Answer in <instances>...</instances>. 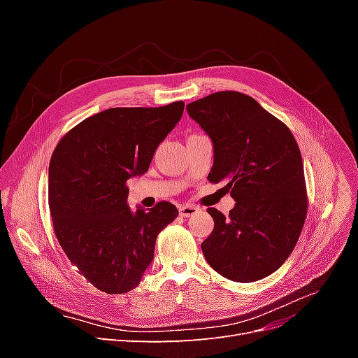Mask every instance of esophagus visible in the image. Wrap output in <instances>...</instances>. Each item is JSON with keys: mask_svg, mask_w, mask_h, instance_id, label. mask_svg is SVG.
<instances>
[{"mask_svg": "<svg viewBox=\"0 0 358 358\" xmlns=\"http://www.w3.org/2000/svg\"><path fill=\"white\" fill-rule=\"evenodd\" d=\"M199 210L200 209L196 204H183L179 208V213H180V216H183V218H188V216L196 215Z\"/></svg>", "mask_w": 358, "mask_h": 358, "instance_id": "esophagus-1", "label": "esophagus"}]
</instances>
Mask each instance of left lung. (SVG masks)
<instances>
[{
    "label": "left lung",
    "mask_w": 358,
    "mask_h": 358,
    "mask_svg": "<svg viewBox=\"0 0 358 358\" xmlns=\"http://www.w3.org/2000/svg\"><path fill=\"white\" fill-rule=\"evenodd\" d=\"M213 145L208 179L236 204L209 208L215 227L201 243L213 270L236 282L263 279L285 263L305 224L308 197L300 149L288 127L252 96L215 92L187 106Z\"/></svg>",
    "instance_id": "left-lung-1"
}]
</instances>
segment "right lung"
<instances>
[{"label": "right lung", "mask_w": 358, "mask_h": 358, "mask_svg": "<svg viewBox=\"0 0 358 358\" xmlns=\"http://www.w3.org/2000/svg\"><path fill=\"white\" fill-rule=\"evenodd\" d=\"M183 107V101L113 107L76 125L53 150V230L71 264L107 294H124L138 285L154 259L157 236L179 213L169 201L133 212L127 204V180L148 171Z\"/></svg>", "instance_id": "add662e5"}]
</instances>
